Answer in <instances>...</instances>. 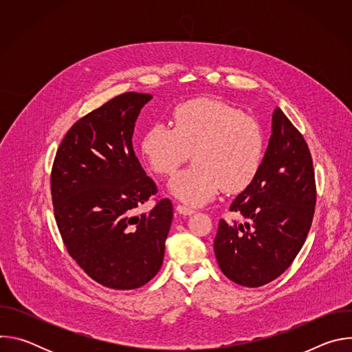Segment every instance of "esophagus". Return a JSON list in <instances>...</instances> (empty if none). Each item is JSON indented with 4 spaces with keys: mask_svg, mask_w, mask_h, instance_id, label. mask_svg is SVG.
Listing matches in <instances>:
<instances>
[{
    "mask_svg": "<svg viewBox=\"0 0 352 352\" xmlns=\"http://www.w3.org/2000/svg\"><path fill=\"white\" fill-rule=\"evenodd\" d=\"M177 212H178L179 214L189 216V214H193V213H195V209L188 208V206H184V205H177Z\"/></svg>",
    "mask_w": 352,
    "mask_h": 352,
    "instance_id": "esophagus-1",
    "label": "esophagus"
}]
</instances>
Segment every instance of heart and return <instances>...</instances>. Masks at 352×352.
Returning <instances> with one entry per match:
<instances>
[{
	"label": "heart",
	"instance_id": "obj_1",
	"mask_svg": "<svg viewBox=\"0 0 352 352\" xmlns=\"http://www.w3.org/2000/svg\"><path fill=\"white\" fill-rule=\"evenodd\" d=\"M174 128L150 126L140 142L142 155L155 173L170 175L193 156L195 164L175 174L168 190L190 206H202L223 189L245 190L258 177L266 153L261 122L213 98L179 104Z\"/></svg>",
	"mask_w": 352,
	"mask_h": 352
}]
</instances>
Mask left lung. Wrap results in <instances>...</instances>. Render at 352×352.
I'll return each instance as SVG.
<instances>
[{
	"label": "left lung",
	"mask_w": 352,
	"mask_h": 352,
	"mask_svg": "<svg viewBox=\"0 0 352 352\" xmlns=\"http://www.w3.org/2000/svg\"><path fill=\"white\" fill-rule=\"evenodd\" d=\"M315 205L308 144L277 107L262 168L230 208L248 221L220 220L219 224L214 254L224 276L243 287H262L276 280L302 248Z\"/></svg>",
	"instance_id": "8db88e82"
}]
</instances>
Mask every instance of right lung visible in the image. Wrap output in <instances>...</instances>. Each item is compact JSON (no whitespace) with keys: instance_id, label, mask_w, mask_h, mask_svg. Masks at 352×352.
<instances>
[{"instance_id":"1","label":"right lung","mask_w":352,"mask_h":352,"mask_svg":"<svg viewBox=\"0 0 352 352\" xmlns=\"http://www.w3.org/2000/svg\"><path fill=\"white\" fill-rule=\"evenodd\" d=\"M152 94L128 91L80 118L56 155L52 195L69 255L98 284L135 289L152 280L164 259L173 204L135 209L156 193L132 146L135 122Z\"/></svg>"}]
</instances>
